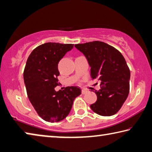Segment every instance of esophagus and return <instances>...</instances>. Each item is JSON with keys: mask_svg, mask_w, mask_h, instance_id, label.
Listing matches in <instances>:
<instances>
[{"mask_svg": "<svg viewBox=\"0 0 152 152\" xmlns=\"http://www.w3.org/2000/svg\"><path fill=\"white\" fill-rule=\"evenodd\" d=\"M81 93L82 94H86L87 93H88V91L87 90V89H82Z\"/></svg>", "mask_w": 152, "mask_h": 152, "instance_id": "obj_1", "label": "esophagus"}]
</instances>
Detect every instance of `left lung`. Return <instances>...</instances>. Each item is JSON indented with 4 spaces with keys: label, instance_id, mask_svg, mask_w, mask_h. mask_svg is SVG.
Here are the masks:
<instances>
[{
    "label": "left lung",
    "instance_id": "8db88e82",
    "mask_svg": "<svg viewBox=\"0 0 152 152\" xmlns=\"http://www.w3.org/2000/svg\"><path fill=\"white\" fill-rule=\"evenodd\" d=\"M91 67V76L100 82V89L96 90L97 100L91 104L94 113L110 116L120 110L129 93L130 70L118 50L106 43L94 41L75 44Z\"/></svg>",
    "mask_w": 152,
    "mask_h": 152
}]
</instances>
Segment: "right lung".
<instances>
[{"instance_id": "add662e5", "label": "right lung", "mask_w": 152, "mask_h": 152, "mask_svg": "<svg viewBox=\"0 0 152 152\" xmlns=\"http://www.w3.org/2000/svg\"><path fill=\"white\" fill-rule=\"evenodd\" d=\"M72 44L48 42L36 47L27 58L23 72L27 96L38 115L44 121L54 123L65 118L75 98L81 94L77 87H66L56 91L58 86V64Z\"/></svg>"}]
</instances>
